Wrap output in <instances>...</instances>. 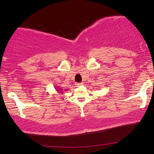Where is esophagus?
Listing matches in <instances>:
<instances>
[{"label":"esophagus","instance_id":"1","mask_svg":"<svg viewBox=\"0 0 154 154\" xmlns=\"http://www.w3.org/2000/svg\"><path fill=\"white\" fill-rule=\"evenodd\" d=\"M83 83L82 82V83H75V85H77V86H79V85H83Z\"/></svg>","mask_w":154,"mask_h":154}]
</instances>
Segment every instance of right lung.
Returning a JSON list of instances; mask_svg holds the SVG:
<instances>
[{
  "label": "right lung",
  "mask_w": 154,
  "mask_h": 154,
  "mask_svg": "<svg viewBox=\"0 0 154 154\" xmlns=\"http://www.w3.org/2000/svg\"><path fill=\"white\" fill-rule=\"evenodd\" d=\"M56 90L57 91V92L59 93V94H62V93H63V92H62V91H63V90H62V89L61 88H56ZM64 90L66 91L67 90L66 89H64Z\"/></svg>",
  "instance_id": "1"
}]
</instances>
